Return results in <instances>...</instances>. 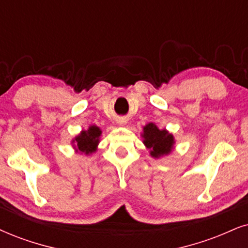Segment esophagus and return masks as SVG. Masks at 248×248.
Returning <instances> with one entry per match:
<instances>
[{"label": "esophagus", "instance_id": "1", "mask_svg": "<svg viewBox=\"0 0 248 248\" xmlns=\"http://www.w3.org/2000/svg\"><path fill=\"white\" fill-rule=\"evenodd\" d=\"M126 119H120V120H119V124H126Z\"/></svg>", "mask_w": 248, "mask_h": 248}]
</instances>
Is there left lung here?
<instances>
[{
    "label": "left lung",
    "instance_id": "left-lung-1",
    "mask_svg": "<svg viewBox=\"0 0 248 248\" xmlns=\"http://www.w3.org/2000/svg\"><path fill=\"white\" fill-rule=\"evenodd\" d=\"M143 143L150 149V155L153 158L167 155L173 150L175 140L171 134L166 129H159L155 124L150 122L143 128Z\"/></svg>",
    "mask_w": 248,
    "mask_h": 248
}]
</instances>
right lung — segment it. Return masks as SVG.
<instances>
[{"label": "right lung", "instance_id": "obj_1", "mask_svg": "<svg viewBox=\"0 0 248 248\" xmlns=\"http://www.w3.org/2000/svg\"><path fill=\"white\" fill-rule=\"evenodd\" d=\"M102 130L97 126H90L88 130H82L75 139L72 140L74 144V149L81 153L89 155L97 150V145L99 143Z\"/></svg>", "mask_w": 248, "mask_h": 248}]
</instances>
